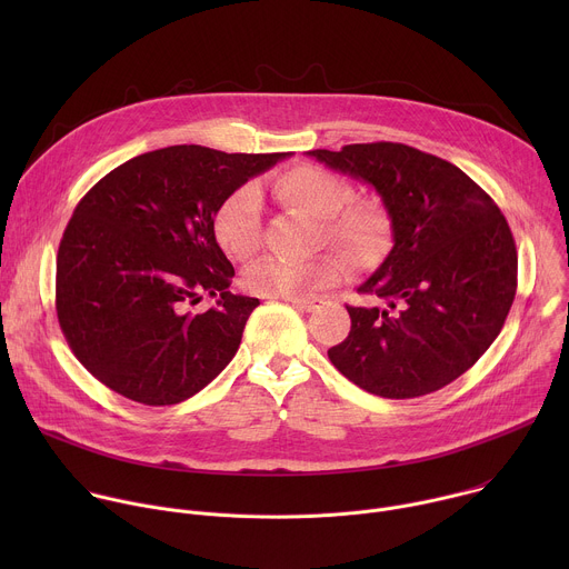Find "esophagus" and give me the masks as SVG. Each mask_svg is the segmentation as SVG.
Instances as JSON below:
<instances>
[{
    "label": "esophagus",
    "mask_w": 569,
    "mask_h": 569,
    "mask_svg": "<svg viewBox=\"0 0 569 569\" xmlns=\"http://www.w3.org/2000/svg\"><path fill=\"white\" fill-rule=\"evenodd\" d=\"M283 301H290L295 308H299V310H303V312H315L323 301L321 299H317V297H288V299H283Z\"/></svg>",
    "instance_id": "esophagus-1"
}]
</instances>
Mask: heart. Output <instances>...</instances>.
Segmentation results:
<instances>
[{"label": "heart", "mask_w": 569, "mask_h": 569, "mask_svg": "<svg viewBox=\"0 0 569 569\" xmlns=\"http://www.w3.org/2000/svg\"><path fill=\"white\" fill-rule=\"evenodd\" d=\"M274 196L292 209L319 218V242H329L351 263H367L380 250L387 220L378 202L349 200L351 187L321 169L299 167L274 182ZM218 246L236 261L252 259L263 242V204L254 184L231 191L213 216ZM345 261L323 254L310 261L263 259L246 270L242 283L270 299L303 297L329 288L345 277Z\"/></svg>", "instance_id": "heart-1"}]
</instances>
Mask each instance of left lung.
<instances>
[{
  "label": "left lung",
  "instance_id": "1",
  "mask_svg": "<svg viewBox=\"0 0 569 569\" xmlns=\"http://www.w3.org/2000/svg\"><path fill=\"white\" fill-rule=\"evenodd\" d=\"M306 154L371 184L393 238L387 259L358 288L387 306H347L351 331L329 349L331 362L382 398L450 385L500 336L516 297V240L500 207L450 161L405 143Z\"/></svg>",
  "mask_w": 569,
  "mask_h": 569
}]
</instances>
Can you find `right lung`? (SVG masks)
Here are the masks:
<instances>
[{"label": "right lung", "instance_id": "1", "mask_svg": "<svg viewBox=\"0 0 569 569\" xmlns=\"http://www.w3.org/2000/svg\"><path fill=\"white\" fill-rule=\"evenodd\" d=\"M283 157L159 148L128 159L76 204L56 259V312L97 380L159 408L191 398L231 362L259 299L229 292L233 268L213 216ZM204 293L217 306L196 313Z\"/></svg>", "mask_w": 569, "mask_h": 569}]
</instances>
